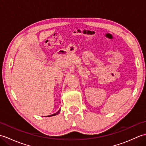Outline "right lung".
<instances>
[{
	"label": "right lung",
	"instance_id": "right-lung-1",
	"mask_svg": "<svg viewBox=\"0 0 146 146\" xmlns=\"http://www.w3.org/2000/svg\"><path fill=\"white\" fill-rule=\"evenodd\" d=\"M60 110H59V111H58L56 113H54V114H52V115H49V116H47V117H51V116H54V115H57V114H58V113L60 112Z\"/></svg>",
	"mask_w": 146,
	"mask_h": 146
}]
</instances>
